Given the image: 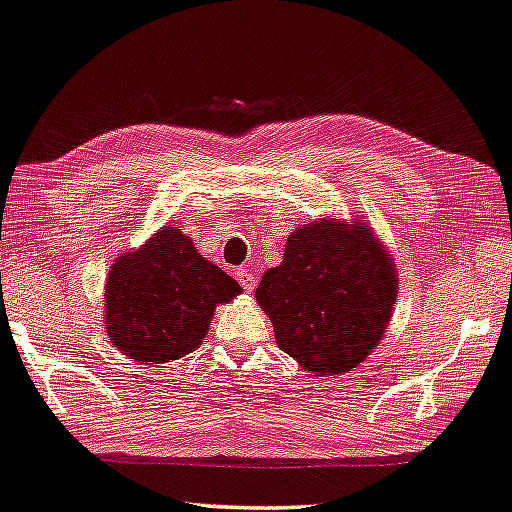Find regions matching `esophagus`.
Here are the masks:
<instances>
[{"label":"esophagus","instance_id":"obj_1","mask_svg":"<svg viewBox=\"0 0 512 512\" xmlns=\"http://www.w3.org/2000/svg\"><path fill=\"white\" fill-rule=\"evenodd\" d=\"M235 277H237V282L244 286V290H253L255 288V275L250 273V270H246V268H237L235 270Z\"/></svg>","mask_w":512,"mask_h":512}]
</instances>
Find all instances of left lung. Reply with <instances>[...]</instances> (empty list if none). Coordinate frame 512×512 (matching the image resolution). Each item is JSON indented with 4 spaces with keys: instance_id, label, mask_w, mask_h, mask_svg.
I'll use <instances>...</instances> for the list:
<instances>
[{
    "instance_id": "obj_1",
    "label": "left lung",
    "mask_w": 512,
    "mask_h": 512,
    "mask_svg": "<svg viewBox=\"0 0 512 512\" xmlns=\"http://www.w3.org/2000/svg\"><path fill=\"white\" fill-rule=\"evenodd\" d=\"M399 293L397 262L368 219L319 217L288 235L255 297L275 342L313 377L344 375L382 342Z\"/></svg>"
}]
</instances>
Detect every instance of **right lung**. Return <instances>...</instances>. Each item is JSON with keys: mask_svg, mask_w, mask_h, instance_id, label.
I'll list each match as a JSON object with an SVG mask.
<instances>
[{"mask_svg": "<svg viewBox=\"0 0 512 512\" xmlns=\"http://www.w3.org/2000/svg\"><path fill=\"white\" fill-rule=\"evenodd\" d=\"M239 293L242 286L197 253L182 228L162 226L110 266L104 326L133 362L168 364L202 346L215 308Z\"/></svg>", "mask_w": 512, "mask_h": 512, "instance_id": "add662e5", "label": "right lung"}]
</instances>
